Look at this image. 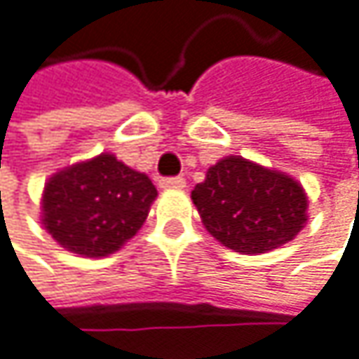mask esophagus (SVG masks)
I'll return each instance as SVG.
<instances>
[{"mask_svg":"<svg viewBox=\"0 0 359 359\" xmlns=\"http://www.w3.org/2000/svg\"><path fill=\"white\" fill-rule=\"evenodd\" d=\"M185 178L183 176H172V178H161L159 187L161 189H185Z\"/></svg>","mask_w":359,"mask_h":359,"instance_id":"34e87169","label":"esophagus"}]
</instances>
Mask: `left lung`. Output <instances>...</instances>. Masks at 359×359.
<instances>
[{"label":"left lung","mask_w":359,"mask_h":359,"mask_svg":"<svg viewBox=\"0 0 359 359\" xmlns=\"http://www.w3.org/2000/svg\"><path fill=\"white\" fill-rule=\"evenodd\" d=\"M191 200L206 231L242 255H265L292 242L309 219V198L297 178L242 155L210 165Z\"/></svg>","instance_id":"left-lung-1"}]
</instances>
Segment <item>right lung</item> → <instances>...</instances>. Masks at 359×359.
Instances as JSON below:
<instances>
[{"label":"right lung","mask_w":359,"mask_h":359,"mask_svg":"<svg viewBox=\"0 0 359 359\" xmlns=\"http://www.w3.org/2000/svg\"><path fill=\"white\" fill-rule=\"evenodd\" d=\"M155 198L157 189L144 172L100 153L48 178L39 221L60 248L100 259L138 233Z\"/></svg>","instance_id":"obj_1"}]
</instances>
